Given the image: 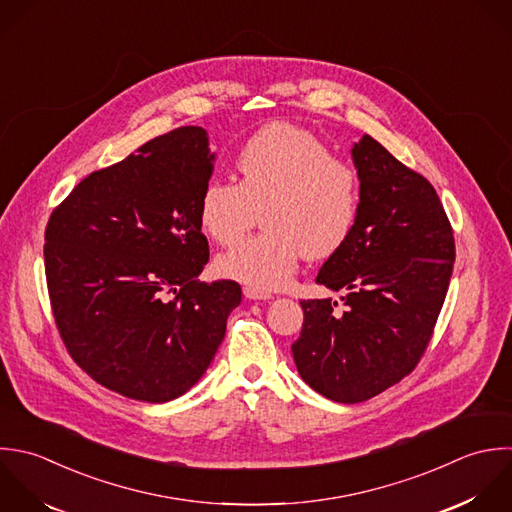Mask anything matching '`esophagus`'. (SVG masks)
I'll use <instances>...</instances> for the list:
<instances>
[{"instance_id":"obj_1","label":"esophagus","mask_w":512,"mask_h":512,"mask_svg":"<svg viewBox=\"0 0 512 512\" xmlns=\"http://www.w3.org/2000/svg\"><path fill=\"white\" fill-rule=\"evenodd\" d=\"M243 293H245L247 299H253V301H269V299H273V295L269 291H263V289L253 287V285L243 287Z\"/></svg>"}]
</instances>
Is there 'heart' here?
<instances>
[{"label": "heart", "mask_w": 512, "mask_h": 512, "mask_svg": "<svg viewBox=\"0 0 512 512\" xmlns=\"http://www.w3.org/2000/svg\"><path fill=\"white\" fill-rule=\"evenodd\" d=\"M239 183L209 181L199 197V225L219 245H233L247 231L253 207L263 209L265 233L223 253V275L277 289L301 257L325 259L349 239L359 213L357 171L335 159L311 131L271 123L241 147Z\"/></svg>", "instance_id": "1"}]
</instances>
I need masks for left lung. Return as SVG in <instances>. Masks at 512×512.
Masks as SVG:
<instances>
[{"label": "left lung", "mask_w": 512, "mask_h": 512, "mask_svg": "<svg viewBox=\"0 0 512 512\" xmlns=\"http://www.w3.org/2000/svg\"><path fill=\"white\" fill-rule=\"evenodd\" d=\"M359 213L317 283L341 297L301 301L293 343L301 379L337 403H363L407 377L423 357L443 309L455 237L435 187L371 135L351 149Z\"/></svg>", "instance_id": "obj_1"}]
</instances>
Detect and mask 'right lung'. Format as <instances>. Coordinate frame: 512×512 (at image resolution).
Segmentation results:
<instances>
[{
    "mask_svg": "<svg viewBox=\"0 0 512 512\" xmlns=\"http://www.w3.org/2000/svg\"><path fill=\"white\" fill-rule=\"evenodd\" d=\"M215 153L203 127L159 135L87 175L51 213L45 277L73 361L127 399L167 403L211 365L241 303L235 281L203 283L199 197Z\"/></svg>",
    "mask_w": 512,
    "mask_h": 512,
    "instance_id": "1",
    "label": "right lung"
}]
</instances>
